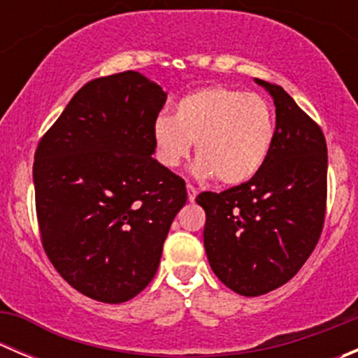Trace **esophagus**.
<instances>
[{"mask_svg": "<svg viewBox=\"0 0 358 358\" xmlns=\"http://www.w3.org/2000/svg\"><path fill=\"white\" fill-rule=\"evenodd\" d=\"M196 196H197V189L194 185H190V183H187V197H189L190 202L196 201Z\"/></svg>", "mask_w": 358, "mask_h": 358, "instance_id": "esophagus-1", "label": "esophagus"}]
</instances>
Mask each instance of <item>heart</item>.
I'll use <instances>...</instances> for the list:
<instances>
[{"label":"heart","mask_w":358,"mask_h":358,"mask_svg":"<svg viewBox=\"0 0 358 358\" xmlns=\"http://www.w3.org/2000/svg\"><path fill=\"white\" fill-rule=\"evenodd\" d=\"M196 143V173L222 185L255 178L275 143V112L265 96L229 86H208L182 96L173 119L159 115L154 145L162 166L178 168Z\"/></svg>","instance_id":"heart-1"}]
</instances>
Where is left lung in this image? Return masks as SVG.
<instances>
[{
	"label": "left lung",
	"mask_w": 358,
	"mask_h": 358,
	"mask_svg": "<svg viewBox=\"0 0 358 358\" xmlns=\"http://www.w3.org/2000/svg\"><path fill=\"white\" fill-rule=\"evenodd\" d=\"M275 103V143L262 171L223 192H201L209 265L234 292L284 286L315 249L326 220L327 143L282 86L256 79Z\"/></svg>",
	"instance_id": "8db88e82"
}]
</instances>
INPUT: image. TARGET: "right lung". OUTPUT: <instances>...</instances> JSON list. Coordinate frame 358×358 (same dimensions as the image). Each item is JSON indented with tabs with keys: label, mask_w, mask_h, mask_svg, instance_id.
Segmentation results:
<instances>
[{
	"label": "right lung",
	"mask_w": 358,
	"mask_h": 358,
	"mask_svg": "<svg viewBox=\"0 0 358 358\" xmlns=\"http://www.w3.org/2000/svg\"><path fill=\"white\" fill-rule=\"evenodd\" d=\"M164 102L161 86L136 71L92 79L36 149L41 244L64 280L96 301L145 289L187 202L183 178L152 157Z\"/></svg>",
	"instance_id": "1"
}]
</instances>
